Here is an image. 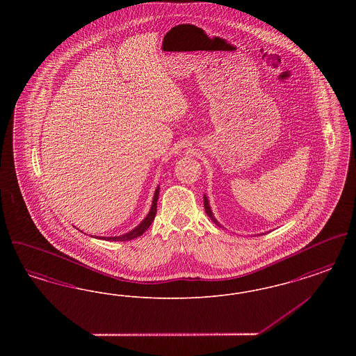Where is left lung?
Returning a JSON list of instances; mask_svg holds the SVG:
<instances>
[{
    "mask_svg": "<svg viewBox=\"0 0 356 356\" xmlns=\"http://www.w3.org/2000/svg\"><path fill=\"white\" fill-rule=\"evenodd\" d=\"M204 208H205V212H207V215L209 216V219L213 221L216 225H219V227H221L220 224H219V221L216 220L215 219V216L212 215V211H211V208H209V204H208V199H207V196L204 195Z\"/></svg>",
    "mask_w": 356,
    "mask_h": 356,
    "instance_id": "8db88e82",
    "label": "left lung"
}]
</instances>
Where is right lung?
<instances>
[{
    "instance_id": "obj_1",
    "label": "right lung",
    "mask_w": 356,
    "mask_h": 356,
    "mask_svg": "<svg viewBox=\"0 0 356 356\" xmlns=\"http://www.w3.org/2000/svg\"><path fill=\"white\" fill-rule=\"evenodd\" d=\"M159 189H160V186H157V189H156V192H154L152 207H151V211H149L148 216H147L144 220L141 221V222L136 227L135 229H132L131 232H128V234H125V235H121V236L100 237V238H104V240H111V241H128V240H132V238H135V237L141 236V235H143V234L149 228V225L152 224V221L154 220V216H156V212H157Z\"/></svg>"
}]
</instances>
